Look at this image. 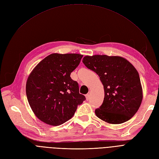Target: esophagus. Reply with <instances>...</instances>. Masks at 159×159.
I'll return each instance as SVG.
<instances>
[{"instance_id":"esophagus-1","label":"esophagus","mask_w":159,"mask_h":159,"mask_svg":"<svg viewBox=\"0 0 159 159\" xmlns=\"http://www.w3.org/2000/svg\"><path fill=\"white\" fill-rule=\"evenodd\" d=\"M85 97H86L87 100H89V98H90V94H87L85 95Z\"/></svg>"}]
</instances>
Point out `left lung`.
Wrapping results in <instances>:
<instances>
[{
    "instance_id": "1",
    "label": "left lung",
    "mask_w": 159,
    "mask_h": 159,
    "mask_svg": "<svg viewBox=\"0 0 159 159\" xmlns=\"http://www.w3.org/2000/svg\"><path fill=\"white\" fill-rule=\"evenodd\" d=\"M85 66L96 72L104 85V98L96 116L110 124L130 119L141 105L143 94L140 78L130 62L117 56H85Z\"/></svg>"
}]
</instances>
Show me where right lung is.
I'll list each match as a JSON object with an SVG mask.
<instances>
[{
  "instance_id": "right-lung-1",
  "label": "right lung",
  "mask_w": 159,
  "mask_h": 159,
  "mask_svg": "<svg viewBox=\"0 0 159 159\" xmlns=\"http://www.w3.org/2000/svg\"><path fill=\"white\" fill-rule=\"evenodd\" d=\"M82 57L75 53L51 54L29 75L27 100L36 116L43 123L58 126L66 122L86 99L80 94L78 82L70 77Z\"/></svg>"
}]
</instances>
